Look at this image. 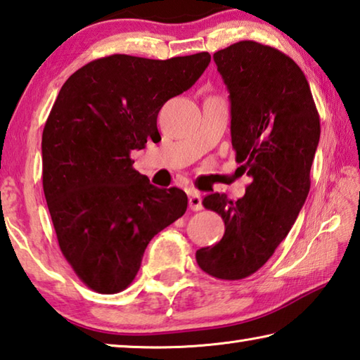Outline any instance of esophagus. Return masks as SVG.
Wrapping results in <instances>:
<instances>
[{
  "label": "esophagus",
  "instance_id": "34e87169",
  "mask_svg": "<svg viewBox=\"0 0 360 360\" xmlns=\"http://www.w3.org/2000/svg\"><path fill=\"white\" fill-rule=\"evenodd\" d=\"M188 207L192 211H201L202 205H201V195L197 191H191L188 192Z\"/></svg>",
  "mask_w": 360,
  "mask_h": 360
}]
</instances>
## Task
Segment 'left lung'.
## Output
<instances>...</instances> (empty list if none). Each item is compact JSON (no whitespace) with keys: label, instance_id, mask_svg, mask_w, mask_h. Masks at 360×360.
Instances as JSON below:
<instances>
[{"label":"left lung","instance_id":"1","mask_svg":"<svg viewBox=\"0 0 360 360\" xmlns=\"http://www.w3.org/2000/svg\"><path fill=\"white\" fill-rule=\"evenodd\" d=\"M214 61L230 91L236 162L252 182L236 201L217 192L202 198L224 219L225 234L195 257L209 276L240 280L266 264L296 221L321 129L304 72L280 50L240 41L215 51Z\"/></svg>","mask_w":360,"mask_h":360}]
</instances>
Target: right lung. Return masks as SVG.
Listing matches in <instances>:
<instances>
[{
    "instance_id": "obj_1",
    "label": "right lung",
    "mask_w": 360,
    "mask_h": 360,
    "mask_svg": "<svg viewBox=\"0 0 360 360\" xmlns=\"http://www.w3.org/2000/svg\"><path fill=\"white\" fill-rule=\"evenodd\" d=\"M209 63L207 51L163 61L110 55L63 84L42 132V186L64 258L93 291L126 290L149 240L184 215L186 192L153 186L130 153L160 140L162 105Z\"/></svg>"
}]
</instances>
